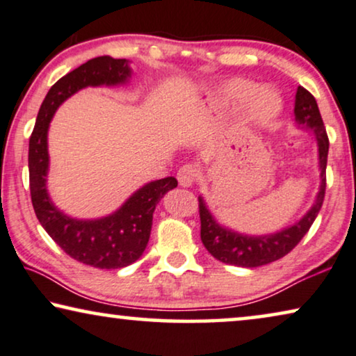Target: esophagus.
Returning <instances> with one entry per match:
<instances>
[{"label":"esophagus","mask_w":356,"mask_h":356,"mask_svg":"<svg viewBox=\"0 0 356 356\" xmlns=\"http://www.w3.org/2000/svg\"><path fill=\"white\" fill-rule=\"evenodd\" d=\"M178 183L181 184L183 188H189L193 186L194 181H196L197 178V170L193 167V165H184V167H181L178 170Z\"/></svg>","instance_id":"obj_1"}]
</instances>
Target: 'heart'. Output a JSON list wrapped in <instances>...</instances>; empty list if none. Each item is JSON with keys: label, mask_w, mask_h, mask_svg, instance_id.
Segmentation results:
<instances>
[{"label": "heart", "mask_w": 356, "mask_h": 356, "mask_svg": "<svg viewBox=\"0 0 356 356\" xmlns=\"http://www.w3.org/2000/svg\"><path fill=\"white\" fill-rule=\"evenodd\" d=\"M227 104H241L248 97V111L254 123L266 124L275 118L282 110V99L270 87H259L248 79H232L225 82L218 92Z\"/></svg>", "instance_id": "heart-1"}]
</instances>
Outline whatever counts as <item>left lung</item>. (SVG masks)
<instances>
[{"label":"left lung","mask_w":356,"mask_h":356,"mask_svg":"<svg viewBox=\"0 0 356 356\" xmlns=\"http://www.w3.org/2000/svg\"><path fill=\"white\" fill-rule=\"evenodd\" d=\"M295 121L300 129L311 131L318 144L319 160V191L313 206L298 222L275 233L267 235H246L220 225L209 211L206 201L199 196V217H201V240L211 254L223 264L238 267H259L274 262L293 250L318 217L325 194V165H327L329 139L321 118L316 99L305 87H298L295 95Z\"/></svg>","instance_id":"1"}]
</instances>
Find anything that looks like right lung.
Segmentation results:
<instances>
[{
	"mask_svg": "<svg viewBox=\"0 0 356 356\" xmlns=\"http://www.w3.org/2000/svg\"><path fill=\"white\" fill-rule=\"evenodd\" d=\"M131 72L128 60H115L111 56L92 58L67 72L48 90L29 140L31 197L38 222L66 254L99 269H121L143 256L149 243L155 206L170 189L178 186V181L167 177L145 183L110 216L100 218L67 216L53 204L48 194V129L58 106L76 92L86 87L123 86L129 81Z\"/></svg>",
	"mask_w": 356,
	"mask_h": 356,
	"instance_id": "right-lung-1",
	"label": "right lung"
}]
</instances>
